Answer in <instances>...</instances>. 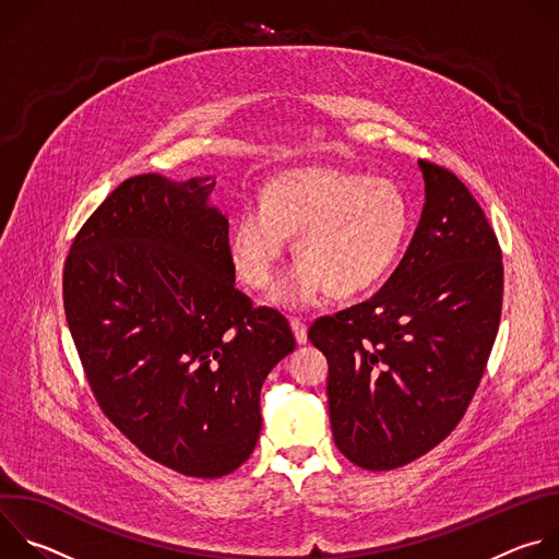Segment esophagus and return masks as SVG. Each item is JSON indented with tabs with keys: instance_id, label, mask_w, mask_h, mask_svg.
I'll use <instances>...</instances> for the list:
<instances>
[{
	"instance_id": "obj_1",
	"label": "esophagus",
	"mask_w": 559,
	"mask_h": 559,
	"mask_svg": "<svg viewBox=\"0 0 559 559\" xmlns=\"http://www.w3.org/2000/svg\"><path fill=\"white\" fill-rule=\"evenodd\" d=\"M289 325H292V332H294L296 343H298V345H305V343H307V325H305V321H300V318H292Z\"/></svg>"
}]
</instances>
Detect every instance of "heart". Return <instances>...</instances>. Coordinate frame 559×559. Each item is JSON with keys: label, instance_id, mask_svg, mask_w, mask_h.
Masks as SVG:
<instances>
[{"label": "heart", "instance_id": "1", "mask_svg": "<svg viewBox=\"0 0 559 559\" xmlns=\"http://www.w3.org/2000/svg\"><path fill=\"white\" fill-rule=\"evenodd\" d=\"M412 207L389 179L311 166L283 173L248 203L229 234V254L243 283L267 289L296 236L300 263L276 287V300L302 307L332 292L354 296L376 285L401 257Z\"/></svg>", "mask_w": 559, "mask_h": 559}]
</instances>
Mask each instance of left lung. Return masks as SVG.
<instances>
[{
  "instance_id": "left-lung-1",
  "label": "left lung",
  "mask_w": 559,
  "mask_h": 559,
  "mask_svg": "<svg viewBox=\"0 0 559 559\" xmlns=\"http://www.w3.org/2000/svg\"><path fill=\"white\" fill-rule=\"evenodd\" d=\"M418 166L427 201L403 261L369 300L307 332L330 362L334 442L367 471L409 464L457 427L500 328L496 231L451 170Z\"/></svg>"
}]
</instances>
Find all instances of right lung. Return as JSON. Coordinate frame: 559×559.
Segmentation results:
<instances>
[{
    "mask_svg": "<svg viewBox=\"0 0 559 559\" xmlns=\"http://www.w3.org/2000/svg\"><path fill=\"white\" fill-rule=\"evenodd\" d=\"M212 177L123 181L76 231L66 321L95 401L150 460L190 477L241 466L261 386L294 352L287 318L234 285Z\"/></svg>",
    "mask_w": 559,
    "mask_h": 559,
    "instance_id": "add662e5",
    "label": "right lung"
}]
</instances>
